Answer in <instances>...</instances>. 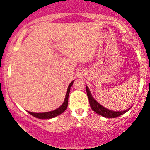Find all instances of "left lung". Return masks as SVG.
<instances>
[{
  "instance_id": "8db88e82",
  "label": "left lung",
  "mask_w": 150,
  "mask_h": 150,
  "mask_svg": "<svg viewBox=\"0 0 150 150\" xmlns=\"http://www.w3.org/2000/svg\"><path fill=\"white\" fill-rule=\"evenodd\" d=\"M86 93L87 96H88L89 103H90V106L92 110L94 112H96L98 115H100L105 117H110V118H112V117H117L118 116H120L122 114L125 113L126 112H127L130 108L127 109V110H124V111H112V110H108V109L105 108L103 106H102L101 105L98 103L97 101H96V100H94V98L92 97L90 91H89V89L88 86H86Z\"/></svg>"
}]
</instances>
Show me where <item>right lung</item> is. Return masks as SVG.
<instances>
[{"label":"right lung","instance_id":"right-lung-1","mask_svg":"<svg viewBox=\"0 0 150 150\" xmlns=\"http://www.w3.org/2000/svg\"><path fill=\"white\" fill-rule=\"evenodd\" d=\"M73 82H74V81H72L71 82V83L69 84V86L68 89H67V91L66 97H65V99H64V101L63 104H62V105L59 108L53 110V111L42 112V113H36V112H29V111H28V112H29L30 115L34 116V117H37V118H40V119L52 118V117H56V116L62 114V112H64V110H66L67 106H68L69 95L71 87V86L73 85Z\"/></svg>","mask_w":150,"mask_h":150}]
</instances>
